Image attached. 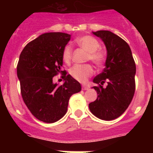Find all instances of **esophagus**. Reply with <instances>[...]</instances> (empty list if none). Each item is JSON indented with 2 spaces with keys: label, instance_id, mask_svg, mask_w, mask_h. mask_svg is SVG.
<instances>
[{
  "label": "esophagus",
  "instance_id": "esophagus-1",
  "mask_svg": "<svg viewBox=\"0 0 153 153\" xmlns=\"http://www.w3.org/2000/svg\"><path fill=\"white\" fill-rule=\"evenodd\" d=\"M89 89V87L87 86H85V85H83V86H82V90H87Z\"/></svg>",
  "mask_w": 153,
  "mask_h": 153
}]
</instances>
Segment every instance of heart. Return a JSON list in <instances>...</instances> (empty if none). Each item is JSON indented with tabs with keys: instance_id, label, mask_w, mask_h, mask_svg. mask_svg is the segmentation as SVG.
Here are the masks:
<instances>
[{
	"instance_id": "b5f03b06",
	"label": "heart",
	"mask_w": 153,
	"mask_h": 153,
	"mask_svg": "<svg viewBox=\"0 0 153 153\" xmlns=\"http://www.w3.org/2000/svg\"><path fill=\"white\" fill-rule=\"evenodd\" d=\"M75 41L79 47L87 52V56L86 58V61L90 60L98 67L103 64L106 58L103 53L98 50L100 45L97 39L86 35L79 36L76 39ZM72 56L73 50L71 46H65L62 52V59L63 62L67 64H70L72 60ZM70 74L76 80L81 83H85L88 78L94 74V69L90 64L76 65L70 69Z\"/></svg>"
}]
</instances>
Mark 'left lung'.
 Listing matches in <instances>:
<instances>
[{
  "mask_svg": "<svg viewBox=\"0 0 153 153\" xmlns=\"http://www.w3.org/2000/svg\"><path fill=\"white\" fill-rule=\"evenodd\" d=\"M103 41L107 51L106 67L98 74L93 88L98 94L89 104L92 113L102 120H113L120 117L129 106L136 90V63L129 44L109 30L93 32ZM107 83L106 88L102 85Z\"/></svg>",
  "mask_w": 153,
  "mask_h": 153,
  "instance_id": "1",
  "label": "left lung"
}]
</instances>
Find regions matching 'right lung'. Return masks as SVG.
<instances>
[{"label": "right lung", "mask_w": 153, "mask_h": 153, "mask_svg": "<svg viewBox=\"0 0 153 153\" xmlns=\"http://www.w3.org/2000/svg\"><path fill=\"white\" fill-rule=\"evenodd\" d=\"M71 35L61 32L43 33L28 43L17 63V77L24 103L37 120L53 123L67 111L70 97L81 90L80 83L67 73L61 86L53 77L62 71V52Z\"/></svg>", "instance_id": "add662e5"}]
</instances>
